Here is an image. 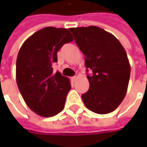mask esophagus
I'll list each match as a JSON object with an SVG mask.
<instances>
[{"label":"esophagus","instance_id":"obj_1","mask_svg":"<svg viewBox=\"0 0 147 147\" xmlns=\"http://www.w3.org/2000/svg\"><path fill=\"white\" fill-rule=\"evenodd\" d=\"M71 79H72V81H73V82H76V80L78 79V77L76 76L72 77V78H71Z\"/></svg>","mask_w":147,"mask_h":147}]
</instances>
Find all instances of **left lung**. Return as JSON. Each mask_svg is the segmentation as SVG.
<instances>
[{
    "mask_svg": "<svg viewBox=\"0 0 147 147\" xmlns=\"http://www.w3.org/2000/svg\"><path fill=\"white\" fill-rule=\"evenodd\" d=\"M85 56L89 90L82 99L88 110L105 115L114 111L127 92L131 67L126 51L113 34L96 26L71 28Z\"/></svg>",
    "mask_w": 147,
    "mask_h": 147,
    "instance_id": "8db88e82",
    "label": "left lung"
}]
</instances>
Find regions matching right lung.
<instances>
[{
	"mask_svg": "<svg viewBox=\"0 0 147 147\" xmlns=\"http://www.w3.org/2000/svg\"><path fill=\"white\" fill-rule=\"evenodd\" d=\"M73 40L69 29L47 27L28 37L18 53V88L27 105L40 116L55 115L65 107L69 79L52 67L58 51Z\"/></svg>",
	"mask_w": 147,
	"mask_h": 147,
	"instance_id": "1",
	"label": "right lung"
}]
</instances>
